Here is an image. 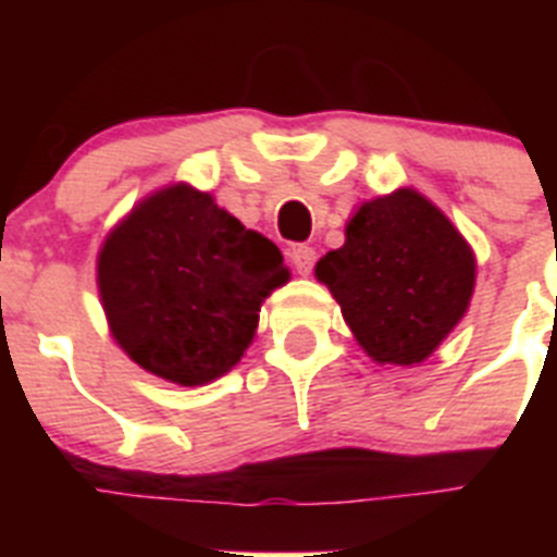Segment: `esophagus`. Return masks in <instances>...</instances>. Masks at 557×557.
Listing matches in <instances>:
<instances>
[{"mask_svg": "<svg viewBox=\"0 0 557 557\" xmlns=\"http://www.w3.org/2000/svg\"><path fill=\"white\" fill-rule=\"evenodd\" d=\"M289 259H293L298 275H309L314 268V248H309V245H295V248L289 250Z\"/></svg>", "mask_w": 557, "mask_h": 557, "instance_id": "1", "label": "esophagus"}]
</instances>
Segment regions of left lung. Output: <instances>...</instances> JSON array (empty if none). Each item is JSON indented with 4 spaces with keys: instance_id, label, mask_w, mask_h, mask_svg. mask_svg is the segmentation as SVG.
I'll list each match as a JSON object with an SVG mask.
<instances>
[{
    "instance_id": "8db88e82",
    "label": "left lung",
    "mask_w": 557,
    "mask_h": 557,
    "mask_svg": "<svg viewBox=\"0 0 557 557\" xmlns=\"http://www.w3.org/2000/svg\"><path fill=\"white\" fill-rule=\"evenodd\" d=\"M359 348L379 366L430 359L466 318L476 256L457 225L412 186L359 206L343 248L314 264Z\"/></svg>"
}]
</instances>
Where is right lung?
<instances>
[{
  "label": "right lung",
  "instance_id": "right-lung-1",
  "mask_svg": "<svg viewBox=\"0 0 557 557\" xmlns=\"http://www.w3.org/2000/svg\"><path fill=\"white\" fill-rule=\"evenodd\" d=\"M287 282L282 250L189 184L141 198L97 253L116 346L181 387L228 373L253 343L264 298Z\"/></svg>",
  "mask_w": 557,
  "mask_h": 557
}]
</instances>
